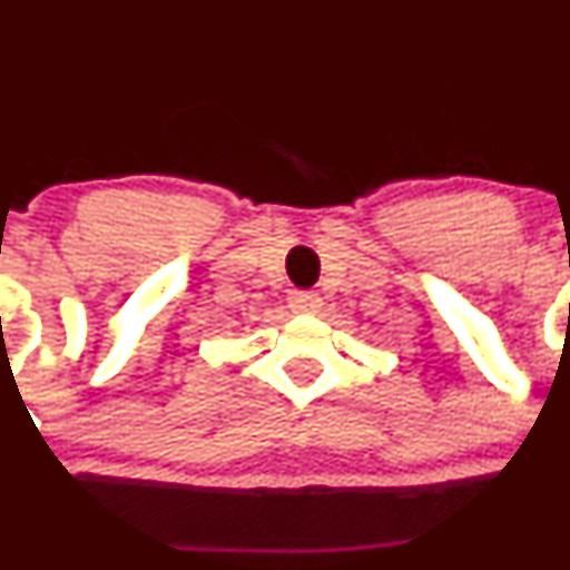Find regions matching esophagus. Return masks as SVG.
Wrapping results in <instances>:
<instances>
[{"label":"esophagus","mask_w":570,"mask_h":570,"mask_svg":"<svg viewBox=\"0 0 570 570\" xmlns=\"http://www.w3.org/2000/svg\"><path fill=\"white\" fill-rule=\"evenodd\" d=\"M289 308L292 312H306V314H314L317 308L322 306V297L317 292H289Z\"/></svg>","instance_id":"34e87169"}]
</instances>
